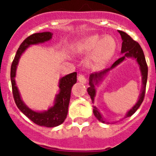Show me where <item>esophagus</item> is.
Wrapping results in <instances>:
<instances>
[{
	"instance_id": "esophagus-1",
	"label": "esophagus",
	"mask_w": 156,
	"mask_h": 156,
	"mask_svg": "<svg viewBox=\"0 0 156 156\" xmlns=\"http://www.w3.org/2000/svg\"><path fill=\"white\" fill-rule=\"evenodd\" d=\"M78 82H82V83H83V84H86V77H85V75H84V74H78Z\"/></svg>"
}]
</instances>
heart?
<instances>
[{
	"instance_id": "1",
	"label": "heart",
	"mask_w": 156,
	"mask_h": 156,
	"mask_svg": "<svg viewBox=\"0 0 156 156\" xmlns=\"http://www.w3.org/2000/svg\"><path fill=\"white\" fill-rule=\"evenodd\" d=\"M117 48L115 39L111 35L94 34L82 39L78 48L84 54L91 53L88 63L92 68L104 67L115 55Z\"/></svg>"
}]
</instances>
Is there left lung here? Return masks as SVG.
<instances>
[{"label":"left lung","instance_id":"left-lung-1","mask_svg":"<svg viewBox=\"0 0 156 156\" xmlns=\"http://www.w3.org/2000/svg\"><path fill=\"white\" fill-rule=\"evenodd\" d=\"M119 34L121 35L122 39V53H124L123 56H122L121 58H119L118 60H116L115 63L112 64V67L110 69L114 68L115 67H116L117 65H119V63H122V62L125 59V58L127 57H133L136 59V62L138 63V64L140 65V71H141L142 74V82H143V89H142V93L140 96V98L138 100L137 103L135 104L134 106L133 107L132 109L129 111L128 113H127L126 118L129 117V116L133 115V114L136 112V111L137 110L139 107L140 106V104H142L144 101V95H145V90H146V84H147V65L146 63L145 57H144V54L143 50H142L141 47L140 46L139 43L136 41H134L132 37L129 36V35L127 34L126 33L123 32V31L119 30ZM110 69H107V70H104L101 72H94L90 74V77H89V87L88 88L87 91L89 95L91 97L92 102H94V97L95 94H96V89H95V85H97L99 82L100 80H101V78H103L104 74L108 72V70ZM93 114L94 115L96 116L99 121L103 123H108L104 121V119L101 116V113L98 112V110L97 109L96 107H94L93 108Z\"/></svg>","mask_w":156,"mask_h":156}]
</instances>
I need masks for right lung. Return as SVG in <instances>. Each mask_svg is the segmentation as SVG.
<instances>
[{"instance_id":"1","label":"right lung","mask_w":156,"mask_h":156,"mask_svg":"<svg viewBox=\"0 0 156 156\" xmlns=\"http://www.w3.org/2000/svg\"><path fill=\"white\" fill-rule=\"evenodd\" d=\"M52 33L51 32H43V33L34 34L27 37L20 44L11 66V82H12L13 97H14L16 106L35 124L46 127L57 126L62 124L67 118L71 88L73 85L77 82V73L74 72L67 74L60 79L59 85L60 91L55 99V104L53 107L44 112H34L23 104L19 93L18 89L16 86L15 76H16V66L18 64L19 59L22 53L27 49V48H28V46L30 44H38V43L47 41L52 38Z\"/></svg>"}]
</instances>
